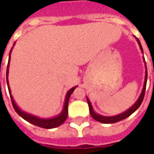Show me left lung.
<instances>
[{
    "label": "left lung",
    "mask_w": 154,
    "mask_h": 154,
    "mask_svg": "<svg viewBox=\"0 0 154 154\" xmlns=\"http://www.w3.org/2000/svg\"><path fill=\"white\" fill-rule=\"evenodd\" d=\"M136 39V41L138 42V44H139V48H140V50L142 52V54H143V48L142 45L140 44V42L138 38L134 37ZM143 62H144V65H145V77H144V82H143V87L142 91H141V93L139 95V98H138V100H136L134 104L132 106L129 107L128 110H126L125 111H124L122 113L119 114V115H116V116H101L100 114L97 113L95 110H94L93 107H92V105L91 103L90 100L88 99V97H87V103H88V106H89V110H90V113L91 117L95 119L97 121H99L100 123H103V124H113V123H116V122H119L120 120H122V119H126L127 117H129L130 115H132L134 111H135L139 106H140V105L142 103L143 100V97H144V93H145V89H146V84H147V78H148V72H147V67H146V63L145 60H144V57H143Z\"/></svg>",
    "instance_id": "obj_1"
}]
</instances>
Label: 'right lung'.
Masks as SVG:
<instances>
[{"mask_svg":"<svg viewBox=\"0 0 154 154\" xmlns=\"http://www.w3.org/2000/svg\"><path fill=\"white\" fill-rule=\"evenodd\" d=\"M15 43H14L13 46L15 45ZM13 49V47L11 48V49L10 51V54H9V61H8V65H7V70H6V82H7V87H8L9 93H10V97L11 99L12 105L14 109L16 111V113L18 114L19 116L22 117L23 119H25L26 121L31 123L33 125H35L36 126H38L40 128H44V129H54L56 128L57 126L61 125L66 120L67 117V114H68V101H69V98L72 93L73 92V91L77 87V86L73 87L71 88L70 90L67 91V94H66V97H65V100H64V104L63 107V110L61 111L60 113L58 114L57 116H54V117H51V118H41L38 116H34L32 114H29L28 112H25L24 110H22L20 107L17 106V104L15 103L14 98L12 97L11 95V91L10 88V85H9V80H8V75H9V67H10V61H11V51Z\"/></svg>","mask_w":154,"mask_h":154,"instance_id":"add662e5","label":"right lung"}]
</instances>
